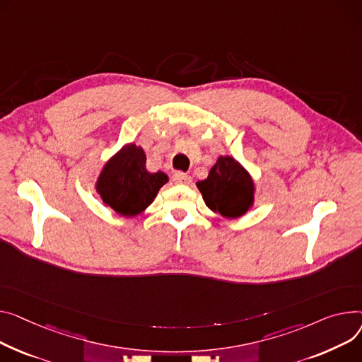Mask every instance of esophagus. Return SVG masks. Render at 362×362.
<instances>
[{
    "instance_id": "obj_1",
    "label": "esophagus",
    "mask_w": 362,
    "mask_h": 362,
    "mask_svg": "<svg viewBox=\"0 0 362 362\" xmlns=\"http://www.w3.org/2000/svg\"><path fill=\"white\" fill-rule=\"evenodd\" d=\"M172 179H173V182H175V183H177V185H189V183H190V180H192V177H190L189 175L182 173V172H176V173H173Z\"/></svg>"
}]
</instances>
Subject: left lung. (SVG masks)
Here are the masks:
<instances>
[{
    "label": "left lung",
    "mask_w": 362,
    "mask_h": 362,
    "mask_svg": "<svg viewBox=\"0 0 362 362\" xmlns=\"http://www.w3.org/2000/svg\"><path fill=\"white\" fill-rule=\"evenodd\" d=\"M205 204L227 218L243 215L253 202V182L233 157H220L205 180L197 183Z\"/></svg>",
    "instance_id": "left-lung-1"
}]
</instances>
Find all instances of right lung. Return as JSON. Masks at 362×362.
<instances>
[{
    "label": "right lung",
    "mask_w": 362,
    "mask_h": 362,
    "mask_svg": "<svg viewBox=\"0 0 362 362\" xmlns=\"http://www.w3.org/2000/svg\"><path fill=\"white\" fill-rule=\"evenodd\" d=\"M167 180L163 172H147L144 150L129 144L103 167L98 190L105 204L117 214L134 216L154 201Z\"/></svg>",
    "instance_id": "obj_1"
}]
</instances>
